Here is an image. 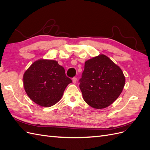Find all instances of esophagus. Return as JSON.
<instances>
[{
	"mask_svg": "<svg viewBox=\"0 0 150 150\" xmlns=\"http://www.w3.org/2000/svg\"><path fill=\"white\" fill-rule=\"evenodd\" d=\"M77 81V78H76V77H74L73 78H72V82H73L74 83H76Z\"/></svg>",
	"mask_w": 150,
	"mask_h": 150,
	"instance_id": "esophagus-1",
	"label": "esophagus"
}]
</instances>
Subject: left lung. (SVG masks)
I'll return each instance as SVG.
<instances>
[{"mask_svg": "<svg viewBox=\"0 0 150 150\" xmlns=\"http://www.w3.org/2000/svg\"><path fill=\"white\" fill-rule=\"evenodd\" d=\"M79 88L85 102L94 108L110 106L119 97L125 84L122 70L103 54L86 61Z\"/></svg>", "mask_w": 150, "mask_h": 150, "instance_id": "left-lung-1", "label": "left lung"}]
</instances>
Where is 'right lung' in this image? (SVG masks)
<instances>
[{
  "label": "right lung",
  "instance_id": "add662e5",
  "mask_svg": "<svg viewBox=\"0 0 150 150\" xmlns=\"http://www.w3.org/2000/svg\"><path fill=\"white\" fill-rule=\"evenodd\" d=\"M23 81L30 99L44 107L56 104L67 86L72 83L66 76L64 67L56 61L46 59L34 62L25 72Z\"/></svg>",
  "mask_w": 150,
  "mask_h": 150
}]
</instances>
